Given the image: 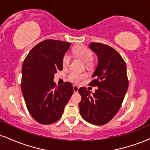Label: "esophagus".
I'll use <instances>...</instances> for the list:
<instances>
[{"label":"esophagus","instance_id":"34e87169","mask_svg":"<svg viewBox=\"0 0 150 150\" xmlns=\"http://www.w3.org/2000/svg\"><path fill=\"white\" fill-rule=\"evenodd\" d=\"M78 89H79L78 86H75V85L73 86V91H74V93H77V91H78Z\"/></svg>","mask_w":150,"mask_h":150}]
</instances>
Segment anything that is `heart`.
<instances>
[{"mask_svg":"<svg viewBox=\"0 0 150 150\" xmlns=\"http://www.w3.org/2000/svg\"><path fill=\"white\" fill-rule=\"evenodd\" d=\"M73 53L76 57L84 61L86 64H89L91 62L93 59V53L89 48L86 47V46L84 45H80L77 46L73 50ZM70 56L66 54L64 56L62 60L63 66L64 68L67 67V66L70 64ZM86 77V75L85 74H81L76 73V72H72L68 75V79L74 83H78L80 82L81 80L84 79Z\"/></svg>","mask_w":150,"mask_h":150,"instance_id":"b5f03b06","label":"heart"}]
</instances>
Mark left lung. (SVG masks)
I'll return each instance as SVG.
<instances>
[{
	"label": "left lung",
	"instance_id": "8db88e82",
	"mask_svg": "<svg viewBox=\"0 0 150 150\" xmlns=\"http://www.w3.org/2000/svg\"><path fill=\"white\" fill-rule=\"evenodd\" d=\"M89 48L98 57V65L92 75L91 86H98L95 93L85 87L78 92L82 100L80 113L84 120L94 125H103L115 116L122 105L129 86L127 65L120 54L111 47L91 42Z\"/></svg>",
	"mask_w": 150,
	"mask_h": 150
}]
</instances>
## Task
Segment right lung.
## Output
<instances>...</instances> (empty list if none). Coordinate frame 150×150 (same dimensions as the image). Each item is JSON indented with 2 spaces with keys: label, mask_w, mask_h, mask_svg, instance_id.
Returning <instances> with one entry per match:
<instances>
[{
  "label": "right lung",
  "mask_w": 150,
  "mask_h": 150,
  "mask_svg": "<svg viewBox=\"0 0 150 150\" xmlns=\"http://www.w3.org/2000/svg\"><path fill=\"white\" fill-rule=\"evenodd\" d=\"M70 43L46 40L28 54L22 66L21 91L30 115L41 124L57 122L73 93L71 83L56 86L54 74L63 69Z\"/></svg>",
  "instance_id": "add662e5"
}]
</instances>
